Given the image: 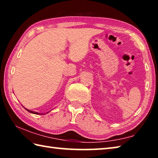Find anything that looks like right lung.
<instances>
[{"label":"right lung","mask_w":158,"mask_h":158,"mask_svg":"<svg viewBox=\"0 0 158 158\" xmlns=\"http://www.w3.org/2000/svg\"><path fill=\"white\" fill-rule=\"evenodd\" d=\"M26 109V108H25ZM26 110H27L28 112H30V113H32V114H40V113H37V112H35V111H31V110H28V109H26ZM48 113V112H47Z\"/></svg>","instance_id":"1"}]
</instances>
